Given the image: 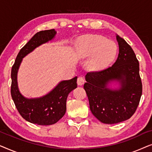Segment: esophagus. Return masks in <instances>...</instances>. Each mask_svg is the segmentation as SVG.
<instances>
[{
  "label": "esophagus",
  "instance_id": "1",
  "mask_svg": "<svg viewBox=\"0 0 152 152\" xmlns=\"http://www.w3.org/2000/svg\"><path fill=\"white\" fill-rule=\"evenodd\" d=\"M84 79L83 77L80 76L79 77L77 78V84L79 85V86H82V85H83L84 84Z\"/></svg>",
  "mask_w": 152,
  "mask_h": 152
}]
</instances>
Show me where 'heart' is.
<instances>
[{
	"mask_svg": "<svg viewBox=\"0 0 152 152\" xmlns=\"http://www.w3.org/2000/svg\"><path fill=\"white\" fill-rule=\"evenodd\" d=\"M118 46L113 41L99 34L84 35L79 39L75 55L79 59H86L91 71L99 72L107 68L117 55Z\"/></svg>",
	"mask_w": 152,
	"mask_h": 152,
	"instance_id": "b5f03b06",
	"label": "heart"
}]
</instances>
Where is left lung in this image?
I'll list each match as a JSON object with an SVG mask.
<instances>
[{"label":"left lung","mask_w":152,"mask_h":152,"mask_svg":"<svg viewBox=\"0 0 152 152\" xmlns=\"http://www.w3.org/2000/svg\"><path fill=\"white\" fill-rule=\"evenodd\" d=\"M118 59L111 67L86 74L84 85L93 115L104 124H116L132 117L142 95L139 62L132 47L116 35ZM118 83V88L109 84Z\"/></svg>","instance_id":"obj_1"}]
</instances>
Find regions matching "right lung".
<instances>
[{
    "label": "right lung",
    "mask_w": 152,
    "mask_h": 152,
    "mask_svg": "<svg viewBox=\"0 0 152 152\" xmlns=\"http://www.w3.org/2000/svg\"><path fill=\"white\" fill-rule=\"evenodd\" d=\"M55 29L40 31L20 49L12 68L11 95L16 109L27 121L39 125H51L57 122L66 111V99L72 90L77 88V77L60 82L50 92L37 98H27L19 91L17 74L23 58L37 47L55 38Z\"/></svg>",
    "instance_id": "obj_1"
}]
</instances>
